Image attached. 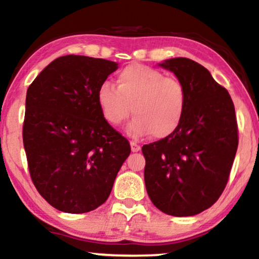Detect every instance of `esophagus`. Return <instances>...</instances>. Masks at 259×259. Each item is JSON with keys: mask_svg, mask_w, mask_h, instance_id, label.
<instances>
[{"mask_svg": "<svg viewBox=\"0 0 259 259\" xmlns=\"http://www.w3.org/2000/svg\"><path fill=\"white\" fill-rule=\"evenodd\" d=\"M130 144H131V150H132L133 152H138V151H140V145L137 144L136 142H131Z\"/></svg>", "mask_w": 259, "mask_h": 259, "instance_id": "34e87169", "label": "esophagus"}]
</instances>
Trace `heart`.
I'll return each mask as SVG.
<instances>
[{
    "mask_svg": "<svg viewBox=\"0 0 259 259\" xmlns=\"http://www.w3.org/2000/svg\"><path fill=\"white\" fill-rule=\"evenodd\" d=\"M97 103L107 122L120 126L136 115L127 127L133 138L171 136L183 121L187 92L183 82L151 67L135 63L117 75V86L105 81L97 90Z\"/></svg>",
    "mask_w": 259,
    "mask_h": 259,
    "instance_id": "b5f03b06",
    "label": "heart"
}]
</instances>
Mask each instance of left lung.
Here are the masks:
<instances>
[{"mask_svg":"<svg viewBox=\"0 0 259 259\" xmlns=\"http://www.w3.org/2000/svg\"><path fill=\"white\" fill-rule=\"evenodd\" d=\"M159 66L183 82L187 105L173 135L142 148L146 191L162 212L193 216L215 204L228 183L239 143L234 104L193 60L175 57Z\"/></svg>","mask_w":259,"mask_h":259,"instance_id":"8db88e82","label":"left lung"}]
</instances>
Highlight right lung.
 Masks as SVG:
<instances>
[{"instance_id": "obj_1", "label": "right lung", "mask_w": 259, "mask_h": 259, "mask_svg": "<svg viewBox=\"0 0 259 259\" xmlns=\"http://www.w3.org/2000/svg\"><path fill=\"white\" fill-rule=\"evenodd\" d=\"M116 69L108 60L61 56L27 89L22 140L28 170L40 196L60 211L102 205L131 152L97 103L98 88Z\"/></svg>"}]
</instances>
